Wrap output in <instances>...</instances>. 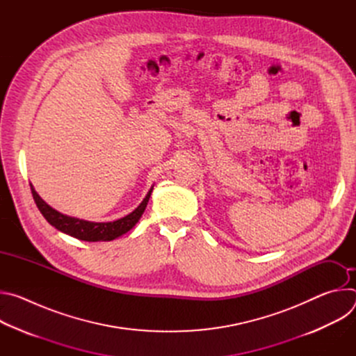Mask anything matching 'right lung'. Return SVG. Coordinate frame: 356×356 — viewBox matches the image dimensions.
<instances>
[{
    "label": "right lung",
    "mask_w": 356,
    "mask_h": 356,
    "mask_svg": "<svg viewBox=\"0 0 356 356\" xmlns=\"http://www.w3.org/2000/svg\"><path fill=\"white\" fill-rule=\"evenodd\" d=\"M31 191H32V197L36 202V207L39 209V211L42 213V216L50 225H54L56 229H59L70 236H74L80 241L97 242V241H113V239L121 236L122 234L128 232L142 217L147 201H149L152 188L149 190V193L146 194L143 201L138 206V209H135L127 217L120 218L114 222H90V221L63 216L59 211L54 210L50 206H47L46 202L38 195V193L33 190L32 186H31Z\"/></svg>",
    "instance_id": "right-lung-1"
}]
</instances>
